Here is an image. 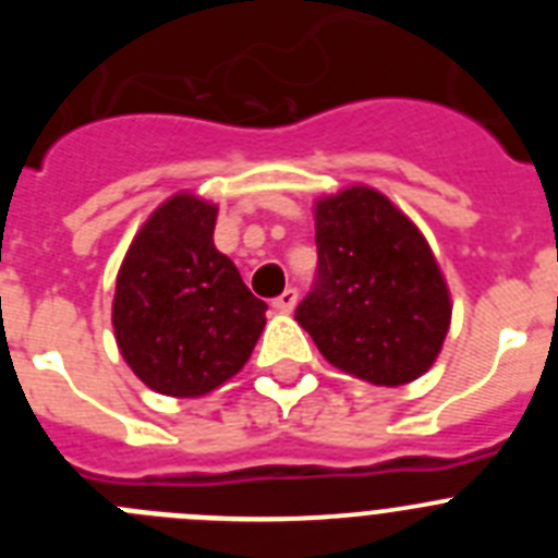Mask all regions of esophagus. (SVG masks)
<instances>
[{
  "label": "esophagus",
  "mask_w": 558,
  "mask_h": 558,
  "mask_svg": "<svg viewBox=\"0 0 558 558\" xmlns=\"http://www.w3.org/2000/svg\"><path fill=\"white\" fill-rule=\"evenodd\" d=\"M295 302H299V290L288 288L282 295H276L274 299V310H279V313H290V310L295 307Z\"/></svg>",
  "instance_id": "1"
}]
</instances>
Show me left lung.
Here are the masks:
<instances>
[{"label": "left lung", "instance_id": "obj_1", "mask_svg": "<svg viewBox=\"0 0 558 558\" xmlns=\"http://www.w3.org/2000/svg\"><path fill=\"white\" fill-rule=\"evenodd\" d=\"M318 274L295 322L340 372L405 386L436 363L450 329V290L408 215L372 186L315 204Z\"/></svg>", "mask_w": 558, "mask_h": 558}]
</instances>
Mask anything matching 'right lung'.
I'll return each instance as SVG.
<instances>
[{
	"label": "right lung",
	"instance_id": "right-lung-1",
	"mask_svg": "<svg viewBox=\"0 0 558 558\" xmlns=\"http://www.w3.org/2000/svg\"><path fill=\"white\" fill-rule=\"evenodd\" d=\"M218 206L179 192L133 236L113 293V335L131 372L165 397H201L245 366L268 304L215 248Z\"/></svg>",
	"mask_w": 558,
	"mask_h": 558
}]
</instances>
